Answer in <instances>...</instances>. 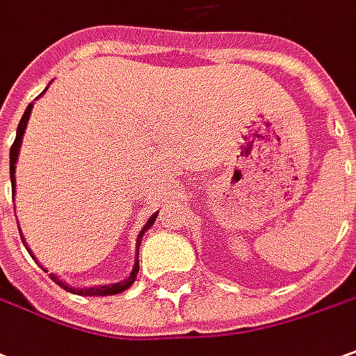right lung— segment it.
<instances>
[{"label": "right lung", "mask_w": 356, "mask_h": 356, "mask_svg": "<svg viewBox=\"0 0 356 356\" xmlns=\"http://www.w3.org/2000/svg\"><path fill=\"white\" fill-rule=\"evenodd\" d=\"M31 108L33 105H29L25 111V115L21 117V122H19V127H17V136H15V142H13V146H11V152H9V171H11V193H15V163H17V156H19V147H21V142H23V134H25V128H26V120H29V115H31ZM156 222V214L152 216V218L147 220V224L144 226L142 229V234H140V238L144 236V232H146L152 224ZM23 239V238H21ZM138 263L134 265V270L130 273V277L127 280H120L117 284H107V286H95V289H72V286H67L66 282H62V280L54 277V275H50V279L56 282L58 286H62L64 290L67 292H74V294H81V296H107V294H117V292H122V290H127L130 284H134V280H136V275H138ZM48 273V270H46Z\"/></svg>", "instance_id": "add662e5"}]
</instances>
